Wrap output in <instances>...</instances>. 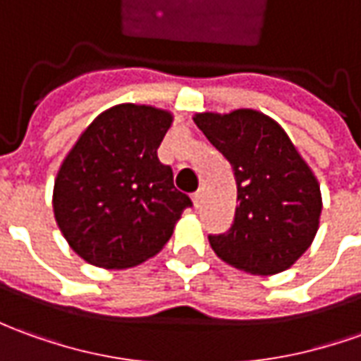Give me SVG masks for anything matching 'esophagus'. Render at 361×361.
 Here are the masks:
<instances>
[{
  "instance_id": "34e87169",
  "label": "esophagus",
  "mask_w": 361,
  "mask_h": 361,
  "mask_svg": "<svg viewBox=\"0 0 361 361\" xmlns=\"http://www.w3.org/2000/svg\"><path fill=\"white\" fill-rule=\"evenodd\" d=\"M191 200H193V205H195V207H200L201 200H203V191H201V190L195 191V193L191 195Z\"/></svg>"
}]
</instances>
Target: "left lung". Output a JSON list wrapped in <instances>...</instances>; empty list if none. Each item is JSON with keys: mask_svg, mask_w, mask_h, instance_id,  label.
I'll return each mask as SVG.
<instances>
[{"mask_svg": "<svg viewBox=\"0 0 361 361\" xmlns=\"http://www.w3.org/2000/svg\"><path fill=\"white\" fill-rule=\"evenodd\" d=\"M193 120L237 181L235 219L227 233L209 235L213 251L245 273L286 271L318 231L322 195L312 170L286 132L257 110L203 112Z\"/></svg>", "mask_w": 361, "mask_h": 361, "instance_id": "8db88e82", "label": "left lung"}]
</instances>
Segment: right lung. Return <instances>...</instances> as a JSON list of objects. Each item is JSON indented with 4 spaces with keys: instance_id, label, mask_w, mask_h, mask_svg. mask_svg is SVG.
<instances>
[{
    "instance_id": "obj_1",
    "label": "right lung",
    "mask_w": 361,
    "mask_h": 361,
    "mask_svg": "<svg viewBox=\"0 0 361 361\" xmlns=\"http://www.w3.org/2000/svg\"><path fill=\"white\" fill-rule=\"evenodd\" d=\"M170 124L166 110L118 104L92 120L68 152L53 209L61 233L87 263L126 269L146 261L191 207L158 158Z\"/></svg>"
}]
</instances>
